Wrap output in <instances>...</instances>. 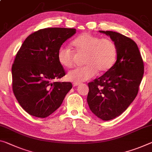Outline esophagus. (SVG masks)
Returning a JSON list of instances; mask_svg holds the SVG:
<instances>
[{
  "label": "esophagus",
  "instance_id": "obj_1",
  "mask_svg": "<svg viewBox=\"0 0 152 152\" xmlns=\"http://www.w3.org/2000/svg\"><path fill=\"white\" fill-rule=\"evenodd\" d=\"M79 85H80V83H73L74 86H78Z\"/></svg>",
  "mask_w": 152,
  "mask_h": 152
}]
</instances>
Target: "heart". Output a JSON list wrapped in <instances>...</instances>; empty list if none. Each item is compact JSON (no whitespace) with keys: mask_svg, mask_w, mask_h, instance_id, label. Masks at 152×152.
<instances>
[{"mask_svg":"<svg viewBox=\"0 0 152 152\" xmlns=\"http://www.w3.org/2000/svg\"><path fill=\"white\" fill-rule=\"evenodd\" d=\"M78 55H85V66L68 72L67 78L74 83H81L92 78L97 74H104L114 66L117 58V47L109 38H101L85 32L72 42ZM59 63L65 68H71L75 64L76 55L69 48L60 47L57 53Z\"/></svg>","mask_w":152,"mask_h":152,"instance_id":"heart-1","label":"heart"}]
</instances>
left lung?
Masks as SVG:
<instances>
[{
  "label": "left lung",
  "instance_id": "1",
  "mask_svg": "<svg viewBox=\"0 0 152 152\" xmlns=\"http://www.w3.org/2000/svg\"><path fill=\"white\" fill-rule=\"evenodd\" d=\"M110 36L117 47V60L109 71L88 83V106L103 120L119 116L133 102L144 73L143 61L136 42L112 31H99Z\"/></svg>",
  "mask_w": 152,
  "mask_h": 152
}]
</instances>
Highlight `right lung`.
<instances>
[{"label":"right lung","mask_w":152,"mask_h":152,"mask_svg":"<svg viewBox=\"0 0 152 152\" xmlns=\"http://www.w3.org/2000/svg\"><path fill=\"white\" fill-rule=\"evenodd\" d=\"M75 28H47L26 38L12 66V87L21 107L30 115L46 118L60 107L72 88L69 82H53L66 75L57 53L76 33Z\"/></svg>","instance_id":"obj_1"}]
</instances>
